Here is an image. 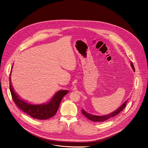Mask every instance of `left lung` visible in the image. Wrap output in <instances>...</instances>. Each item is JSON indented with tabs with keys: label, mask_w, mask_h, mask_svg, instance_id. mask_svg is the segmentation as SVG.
Listing matches in <instances>:
<instances>
[{
	"label": "left lung",
	"mask_w": 148,
	"mask_h": 148,
	"mask_svg": "<svg viewBox=\"0 0 148 148\" xmlns=\"http://www.w3.org/2000/svg\"><path fill=\"white\" fill-rule=\"evenodd\" d=\"M131 66L132 67V68L133 69V70L135 71V68L134 67V65H133V63L131 62ZM128 100H126L121 107H119V108H118L117 110H116L115 111L112 112V113H110L108 115H103V116H98V115H92V114H88V112H87L86 111H84V110H82V114L86 116L88 119L92 121H94V122H103V121H106L107 119H108L109 118H112L113 116H115V115H116L117 114H118L121 111H122L123 108L125 107L126 106V102H127Z\"/></svg>",
	"instance_id": "obj_1"
}]
</instances>
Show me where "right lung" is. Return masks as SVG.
<instances>
[{"label":"right lung","mask_w":148,"mask_h":148,"mask_svg":"<svg viewBox=\"0 0 148 148\" xmlns=\"http://www.w3.org/2000/svg\"><path fill=\"white\" fill-rule=\"evenodd\" d=\"M9 81L10 91L13 100L17 107L31 117L40 120L47 119L53 116L58 109L62 98L69 92L67 90H60L53 96L49 102L43 104L33 105L21 99L13 90L10 78H9Z\"/></svg>","instance_id":"add662e5"}]
</instances>
